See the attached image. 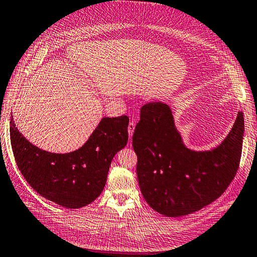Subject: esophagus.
<instances>
[{
	"label": "esophagus",
	"instance_id": "esophagus-1",
	"mask_svg": "<svg viewBox=\"0 0 257 257\" xmlns=\"http://www.w3.org/2000/svg\"><path fill=\"white\" fill-rule=\"evenodd\" d=\"M135 122H130V124H128V127H127V130H128V135H130V139H132V136H133V133H134V130H135Z\"/></svg>",
	"mask_w": 257,
	"mask_h": 257
}]
</instances>
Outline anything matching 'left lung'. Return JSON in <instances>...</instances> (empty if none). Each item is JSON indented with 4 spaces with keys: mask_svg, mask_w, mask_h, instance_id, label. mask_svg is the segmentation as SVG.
<instances>
[{
    "mask_svg": "<svg viewBox=\"0 0 257 257\" xmlns=\"http://www.w3.org/2000/svg\"><path fill=\"white\" fill-rule=\"evenodd\" d=\"M243 135L244 115L240 111L221 144L197 152L185 146L167 103L143 105L133 148L145 201L167 217L190 215L216 201L239 168Z\"/></svg>",
    "mask_w": 257,
    "mask_h": 257,
    "instance_id": "left-lung-1",
    "label": "left lung"
}]
</instances>
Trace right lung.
Instances as JSON below:
<instances>
[{
    "mask_svg": "<svg viewBox=\"0 0 257 257\" xmlns=\"http://www.w3.org/2000/svg\"><path fill=\"white\" fill-rule=\"evenodd\" d=\"M128 117H102L79 149L53 154L29 143L11 120V144L24 178L41 196L66 208H80L101 194L115 154L126 146Z\"/></svg>",
    "mask_w": 257,
    "mask_h": 257,
    "instance_id": "add662e5",
    "label": "right lung"
}]
</instances>
